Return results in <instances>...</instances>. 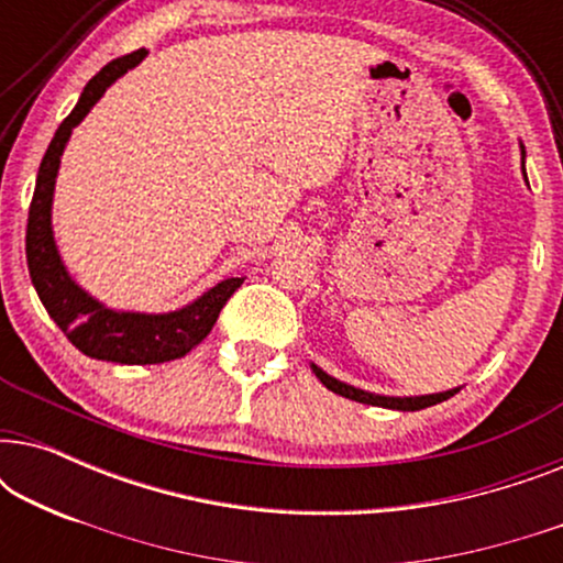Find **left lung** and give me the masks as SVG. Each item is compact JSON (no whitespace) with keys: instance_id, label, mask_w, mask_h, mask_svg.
Listing matches in <instances>:
<instances>
[{"instance_id":"left-lung-1","label":"left lung","mask_w":563,"mask_h":563,"mask_svg":"<svg viewBox=\"0 0 563 563\" xmlns=\"http://www.w3.org/2000/svg\"><path fill=\"white\" fill-rule=\"evenodd\" d=\"M312 372L318 379L325 384L330 391H335V395L341 397H349V399H356V402H364V405H374V407H389V410H402V412H415V410H426L430 405H438L443 402V399H449L456 395V389H449V391H438V395H420V397H384V395H374V391H364V389H356L351 387V384H345L341 379H335V376H330L322 372L320 366L312 364Z\"/></svg>"}]
</instances>
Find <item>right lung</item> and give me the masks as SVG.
Segmentation results:
<instances>
[{"label": "right lung", "instance_id": "obj_1", "mask_svg": "<svg viewBox=\"0 0 563 563\" xmlns=\"http://www.w3.org/2000/svg\"><path fill=\"white\" fill-rule=\"evenodd\" d=\"M145 48L130 53V56L114 58L84 87L79 102L71 114L60 122L56 135L45 151L37 168V181L30 202L27 214V233H25V253L27 268L33 287L41 297V302L53 322L64 330L68 341L79 349L84 356L112 361V364H164L187 356L210 333L222 305L233 297V291L241 287V276L214 284L195 302L174 312H120L104 307L89 291H84L79 284L66 272L60 253L53 238L51 207L53 189H56V176L60 166V156L71 137V130L87 118L107 89L112 87L120 76H125L130 68H135L145 58Z\"/></svg>", "mask_w": 563, "mask_h": 563}]
</instances>
